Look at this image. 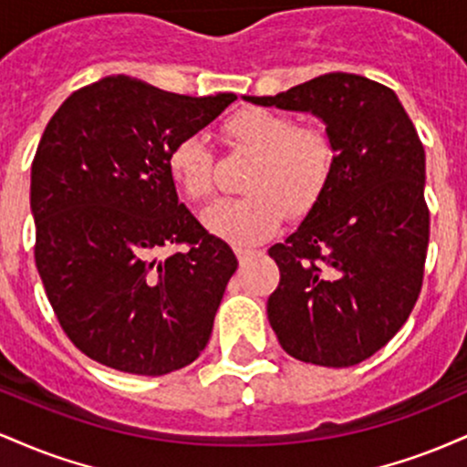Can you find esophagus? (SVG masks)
<instances>
[{"instance_id": "1", "label": "esophagus", "mask_w": 467, "mask_h": 467, "mask_svg": "<svg viewBox=\"0 0 467 467\" xmlns=\"http://www.w3.org/2000/svg\"><path fill=\"white\" fill-rule=\"evenodd\" d=\"M234 254H237L239 264L244 265V264H248V261L252 259V256L259 254V252H256V250H250V248H241V245H239V248H234Z\"/></svg>"}]
</instances>
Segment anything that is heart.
<instances>
[{"label":"heart","mask_w":467,"mask_h":467,"mask_svg":"<svg viewBox=\"0 0 467 467\" xmlns=\"http://www.w3.org/2000/svg\"><path fill=\"white\" fill-rule=\"evenodd\" d=\"M233 144L259 153L248 197H226L202 213V223L217 237L254 245L275 234L294 215L309 211L325 191L334 149L320 130L294 125L292 118L267 109H244L223 125ZM169 173L189 200L202 202L215 189V158L202 133H189L169 153Z\"/></svg>","instance_id":"b5f03b06"}]
</instances>
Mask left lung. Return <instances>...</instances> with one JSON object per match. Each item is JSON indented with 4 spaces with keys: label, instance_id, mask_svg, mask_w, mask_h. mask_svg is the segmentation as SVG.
Wrapping results in <instances>:
<instances>
[{
    "label": "left lung",
    "instance_id": "left-lung-1",
    "mask_svg": "<svg viewBox=\"0 0 467 467\" xmlns=\"http://www.w3.org/2000/svg\"><path fill=\"white\" fill-rule=\"evenodd\" d=\"M248 103L318 118L334 149L325 191L270 256L267 320L296 360L353 367L406 323L421 289L431 215L426 153L398 94L331 72Z\"/></svg>",
    "mask_w": 467,
    "mask_h": 467
}]
</instances>
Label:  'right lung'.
<instances>
[{
  "mask_svg": "<svg viewBox=\"0 0 467 467\" xmlns=\"http://www.w3.org/2000/svg\"><path fill=\"white\" fill-rule=\"evenodd\" d=\"M234 99L118 74L47 122L30 173L35 261L63 331L92 360L153 378L206 347L237 256L180 203L169 153ZM178 243L187 248L159 256Z\"/></svg>",
  "mask_w": 467,
  "mask_h": 467,
  "instance_id": "obj_1",
  "label": "right lung"
}]
</instances>
